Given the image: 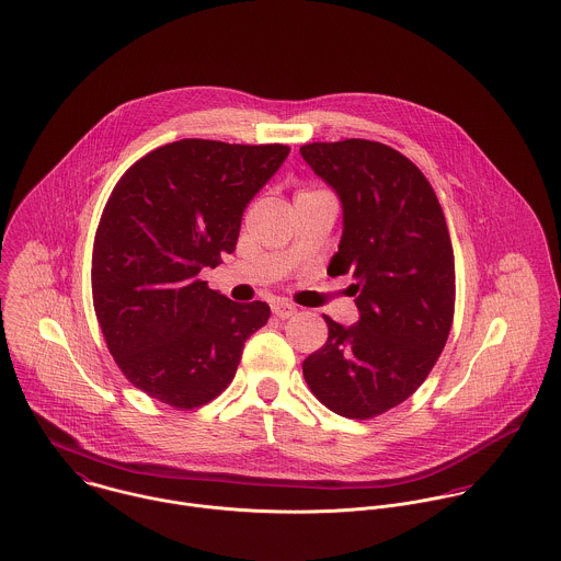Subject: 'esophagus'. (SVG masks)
Wrapping results in <instances>:
<instances>
[{
    "label": "esophagus",
    "instance_id": "obj_1",
    "mask_svg": "<svg viewBox=\"0 0 561 561\" xmlns=\"http://www.w3.org/2000/svg\"><path fill=\"white\" fill-rule=\"evenodd\" d=\"M272 313L276 318H280V320H289V318H294L298 313V309L294 305H289V302H276V305H272Z\"/></svg>",
    "mask_w": 561,
    "mask_h": 561
}]
</instances>
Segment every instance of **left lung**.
<instances>
[{
  "label": "left lung",
  "mask_w": 561,
  "mask_h": 561,
  "mask_svg": "<svg viewBox=\"0 0 561 561\" xmlns=\"http://www.w3.org/2000/svg\"><path fill=\"white\" fill-rule=\"evenodd\" d=\"M339 196L343 236L328 274H352L358 321L323 316L328 341L305 358L313 396L347 419L408 400L436 365L454 321L456 265L440 203L400 151L371 140L300 149Z\"/></svg>",
  "instance_id": "obj_1"
}]
</instances>
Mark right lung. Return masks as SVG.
Returning <instances> with one entry per match:
<instances>
[{"instance_id": "right-lung-1", "label": "right lung", "mask_w": 561, "mask_h": 561, "mask_svg": "<svg viewBox=\"0 0 561 561\" xmlns=\"http://www.w3.org/2000/svg\"><path fill=\"white\" fill-rule=\"evenodd\" d=\"M289 156L285 145L187 138L136 161L103 209L92 250V302L125 378L179 410L220 396L245 339L267 323L198 278L240 238L254 194Z\"/></svg>"}]
</instances>
